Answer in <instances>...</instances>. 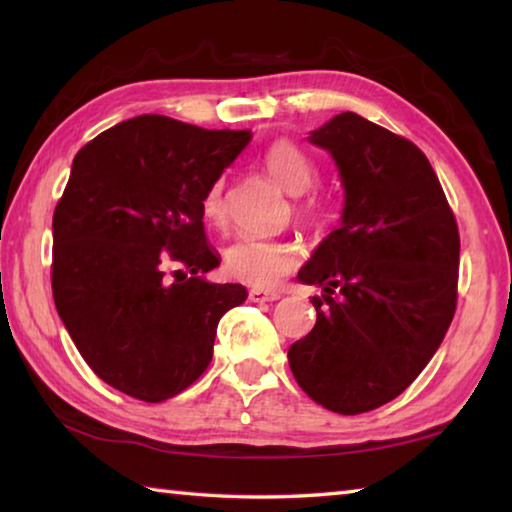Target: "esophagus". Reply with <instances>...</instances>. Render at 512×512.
I'll return each instance as SVG.
<instances>
[{"label":"esophagus","instance_id":"34e87169","mask_svg":"<svg viewBox=\"0 0 512 512\" xmlns=\"http://www.w3.org/2000/svg\"><path fill=\"white\" fill-rule=\"evenodd\" d=\"M248 298L253 302H273V300H280V293L277 291H266V289H250Z\"/></svg>","mask_w":512,"mask_h":512}]
</instances>
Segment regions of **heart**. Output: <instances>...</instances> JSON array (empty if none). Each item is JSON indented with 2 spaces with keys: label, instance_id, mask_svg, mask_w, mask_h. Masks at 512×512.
Masks as SVG:
<instances>
[{
  "label": "heart",
  "instance_id": "1",
  "mask_svg": "<svg viewBox=\"0 0 512 512\" xmlns=\"http://www.w3.org/2000/svg\"><path fill=\"white\" fill-rule=\"evenodd\" d=\"M264 169L277 185L291 196H298L296 216L307 225H320L325 219V205L309 192L318 180V167L309 155L289 140H277L264 153ZM203 219L212 225L225 223V185L223 180L205 189L201 201ZM225 271L235 280L255 289H271L280 284L298 266V250L284 241L244 237L225 248Z\"/></svg>",
  "mask_w": 512,
  "mask_h": 512
}]
</instances>
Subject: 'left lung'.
<instances>
[{
	"label": "left lung",
	"instance_id": "obj_1",
	"mask_svg": "<svg viewBox=\"0 0 512 512\" xmlns=\"http://www.w3.org/2000/svg\"><path fill=\"white\" fill-rule=\"evenodd\" d=\"M309 142L332 153L345 203L341 225L300 268L316 325L289 348L311 400L357 415L395 400L445 339L456 311L458 225L418 146L341 112Z\"/></svg>",
	"mask_w": 512,
	"mask_h": 512
}]
</instances>
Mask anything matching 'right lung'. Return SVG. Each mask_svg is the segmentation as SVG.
Returning a JSON list of instances; mask_svg holds the SVG:
<instances>
[{
	"instance_id": "add662e5",
	"label": "right lung",
	"mask_w": 512,
	"mask_h": 512,
	"mask_svg": "<svg viewBox=\"0 0 512 512\" xmlns=\"http://www.w3.org/2000/svg\"><path fill=\"white\" fill-rule=\"evenodd\" d=\"M248 142L250 131L140 115L72 162L51 223V291L94 375L135 400L192 386L210 366L221 316L248 298L241 284L203 277L219 257L201 212L205 189Z\"/></svg>"
}]
</instances>
